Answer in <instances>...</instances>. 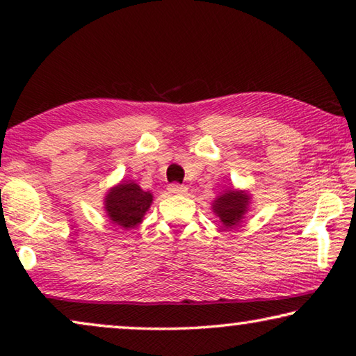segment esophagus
<instances>
[{
	"label": "esophagus",
	"mask_w": 356,
	"mask_h": 356,
	"mask_svg": "<svg viewBox=\"0 0 356 356\" xmlns=\"http://www.w3.org/2000/svg\"><path fill=\"white\" fill-rule=\"evenodd\" d=\"M168 191H170L171 195H185L186 186L180 184H170L168 185Z\"/></svg>",
	"instance_id": "esophagus-1"
}]
</instances>
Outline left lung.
I'll list each match as a JSON object with an SVG mask.
<instances>
[{
    "label": "left lung",
    "instance_id": "1",
    "mask_svg": "<svg viewBox=\"0 0 356 356\" xmlns=\"http://www.w3.org/2000/svg\"><path fill=\"white\" fill-rule=\"evenodd\" d=\"M250 196L243 191L231 190L222 193L213 202V212L220 216V220L226 227H234L243 218L248 207Z\"/></svg>",
    "mask_w": 356,
    "mask_h": 356
}]
</instances>
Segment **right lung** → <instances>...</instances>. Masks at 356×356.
<instances>
[{
    "label": "right lung",
    "instance_id": "obj_1",
    "mask_svg": "<svg viewBox=\"0 0 356 356\" xmlns=\"http://www.w3.org/2000/svg\"><path fill=\"white\" fill-rule=\"evenodd\" d=\"M152 204V195L143 191L134 182H122L110 190L105 197V209L113 222L124 229L138 226Z\"/></svg>",
    "mask_w": 356,
    "mask_h": 356
}]
</instances>
